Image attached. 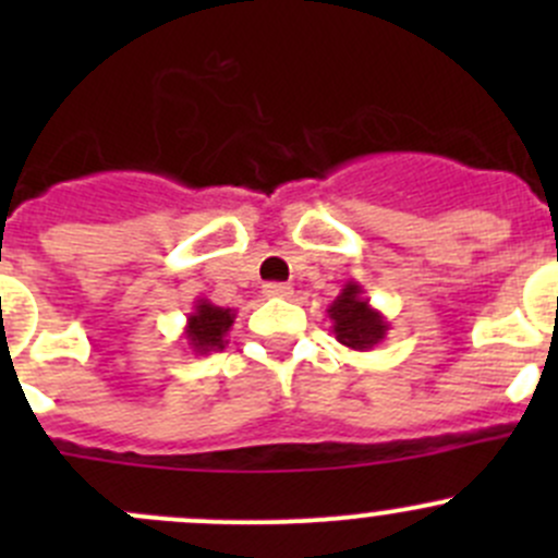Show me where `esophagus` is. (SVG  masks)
Wrapping results in <instances>:
<instances>
[{
    "mask_svg": "<svg viewBox=\"0 0 558 558\" xmlns=\"http://www.w3.org/2000/svg\"><path fill=\"white\" fill-rule=\"evenodd\" d=\"M291 294H294V291H291L289 283H267V286H264V296H269V300H289Z\"/></svg>",
    "mask_w": 558,
    "mask_h": 558,
    "instance_id": "34e87169",
    "label": "esophagus"
}]
</instances>
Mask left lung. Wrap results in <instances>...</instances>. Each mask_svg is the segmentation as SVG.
Returning <instances> with one entry per match:
<instances>
[{
	"mask_svg": "<svg viewBox=\"0 0 558 558\" xmlns=\"http://www.w3.org/2000/svg\"><path fill=\"white\" fill-rule=\"evenodd\" d=\"M326 313L331 318V331H335L337 342L351 348V351H373L375 345L386 340L388 329H391L386 315L369 305L364 289L356 280H348L342 286Z\"/></svg>",
	"mask_w": 558,
	"mask_h": 558,
	"instance_id": "left-lung-1",
	"label": "left lung"
}]
</instances>
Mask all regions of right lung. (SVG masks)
Here are the masks:
<instances>
[{
    "label": "right lung",
    "instance_id": "add662e5",
    "mask_svg": "<svg viewBox=\"0 0 558 558\" xmlns=\"http://www.w3.org/2000/svg\"><path fill=\"white\" fill-rule=\"evenodd\" d=\"M232 307H218L210 300H196L194 311L185 318V342L194 356H207L210 351H221L227 345V335L234 324Z\"/></svg>",
    "mask_w": 558,
    "mask_h": 558
}]
</instances>
